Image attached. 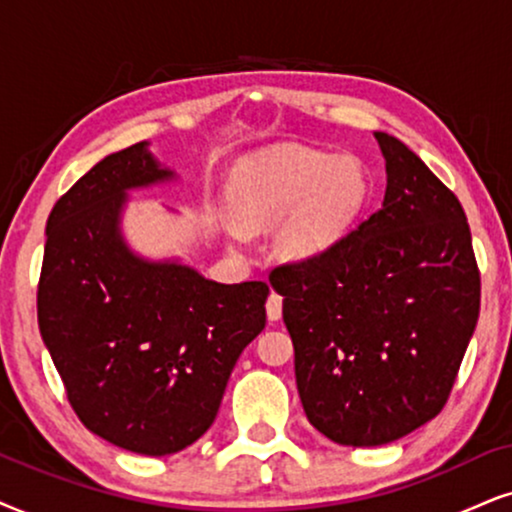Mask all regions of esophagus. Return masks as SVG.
Instances as JSON below:
<instances>
[{"label": "esophagus", "instance_id": "esophagus-1", "mask_svg": "<svg viewBox=\"0 0 512 512\" xmlns=\"http://www.w3.org/2000/svg\"><path fill=\"white\" fill-rule=\"evenodd\" d=\"M281 312H283V297L278 295V293H274V290H271V295H269V300H267V316H269V321L281 319Z\"/></svg>", "mask_w": 512, "mask_h": 512}]
</instances>
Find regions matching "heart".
Instances as JSON below:
<instances>
[{
  "label": "heart",
  "instance_id": "1",
  "mask_svg": "<svg viewBox=\"0 0 512 512\" xmlns=\"http://www.w3.org/2000/svg\"><path fill=\"white\" fill-rule=\"evenodd\" d=\"M368 191V174L352 155L286 146L245 160L229 200L245 226H276V248L286 260L314 262L352 234ZM237 223L229 219L226 229L243 238V226Z\"/></svg>",
  "mask_w": 512,
  "mask_h": 512
}]
</instances>
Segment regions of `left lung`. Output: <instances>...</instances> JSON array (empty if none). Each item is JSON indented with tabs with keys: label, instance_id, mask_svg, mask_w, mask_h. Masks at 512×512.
I'll list each match as a JSON object with an SVG mask.
<instances>
[{
	"label": "left lung",
	"instance_id": "obj_1",
	"mask_svg": "<svg viewBox=\"0 0 512 512\" xmlns=\"http://www.w3.org/2000/svg\"><path fill=\"white\" fill-rule=\"evenodd\" d=\"M380 210L333 252L276 267L304 413L342 446H380L442 411L480 316V271L458 198L375 132Z\"/></svg>",
	"mask_w": 512,
	"mask_h": 512
}]
</instances>
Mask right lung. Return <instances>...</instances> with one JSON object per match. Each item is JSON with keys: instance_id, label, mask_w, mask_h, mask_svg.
I'll use <instances>...</instances> for the list:
<instances>
[{"instance_id": "add662e5", "label": "right lung", "mask_w": 512, "mask_h": 512, "mask_svg": "<svg viewBox=\"0 0 512 512\" xmlns=\"http://www.w3.org/2000/svg\"><path fill=\"white\" fill-rule=\"evenodd\" d=\"M177 181L148 141L96 163L54 205L37 290L40 333L87 430L144 456L215 423L238 357L267 323L269 286L210 281L129 248V191Z\"/></svg>"}]
</instances>
